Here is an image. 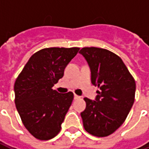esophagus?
<instances>
[{"label": "esophagus", "instance_id": "34e87169", "mask_svg": "<svg viewBox=\"0 0 149 149\" xmlns=\"http://www.w3.org/2000/svg\"><path fill=\"white\" fill-rule=\"evenodd\" d=\"M80 97H79V96H77V94H75V95H74V99H75V100H77V99H79Z\"/></svg>", "mask_w": 149, "mask_h": 149}]
</instances>
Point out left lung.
I'll use <instances>...</instances> for the list:
<instances>
[{"label":"left lung","instance_id":"1","mask_svg":"<svg viewBox=\"0 0 149 149\" xmlns=\"http://www.w3.org/2000/svg\"><path fill=\"white\" fill-rule=\"evenodd\" d=\"M91 70L92 84L99 88L96 100L84 98L81 113L85 131L98 137L108 136L125 122L135 100L136 82L121 58L107 49L82 48Z\"/></svg>","mask_w":149,"mask_h":149}]
</instances>
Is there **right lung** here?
I'll return each mask as SVG.
<instances>
[{
    "label": "right lung",
    "mask_w": 149,
    "mask_h": 149,
    "mask_svg": "<svg viewBox=\"0 0 149 149\" xmlns=\"http://www.w3.org/2000/svg\"><path fill=\"white\" fill-rule=\"evenodd\" d=\"M79 49H41L29 58L15 81L16 108L24 127L38 140H50L61 131L73 93H59L52 87Z\"/></svg>",
    "instance_id": "add662e5"
}]
</instances>
